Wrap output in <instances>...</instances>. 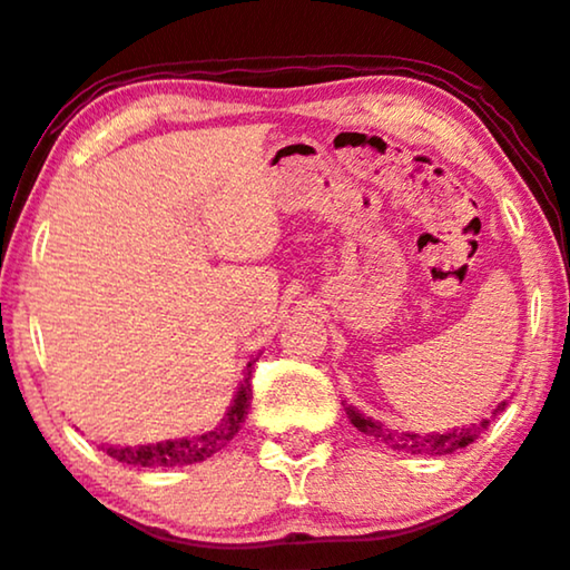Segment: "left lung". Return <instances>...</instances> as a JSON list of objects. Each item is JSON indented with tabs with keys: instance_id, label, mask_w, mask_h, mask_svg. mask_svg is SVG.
<instances>
[{
	"instance_id": "1",
	"label": "left lung",
	"mask_w": 570,
	"mask_h": 570,
	"mask_svg": "<svg viewBox=\"0 0 570 570\" xmlns=\"http://www.w3.org/2000/svg\"><path fill=\"white\" fill-rule=\"evenodd\" d=\"M507 401L499 403L497 409L491 411V416L485 420L475 422V424H462V428H451L445 433H403V430H390L387 424L372 420V416L361 414L355 406H345L347 411V420L353 422V428H358L363 435L374 438V441H382L390 449L395 451H406V454H430V456H445V454H454V451L468 449L472 441H478V435L489 428L493 416L499 411H504Z\"/></svg>"
}]
</instances>
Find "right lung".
I'll list each match as a JSON object with an SVG mask.
<instances>
[{
	"label": "right lung",
	"mask_w": 570,
	"mask_h": 570,
	"mask_svg": "<svg viewBox=\"0 0 570 570\" xmlns=\"http://www.w3.org/2000/svg\"><path fill=\"white\" fill-rule=\"evenodd\" d=\"M252 361L244 366V380L238 385L236 395H233L228 411L223 414L212 430H204L198 435H185L175 438V441H159V443H146V445H108L100 443V449L108 456H114L116 462L135 464V468H185V464L204 462V459L215 456L217 451H223L246 420V411H249L252 401Z\"/></svg>",
	"instance_id": "obj_1"
}]
</instances>
